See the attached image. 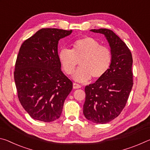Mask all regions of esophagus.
<instances>
[{"label":"esophagus","mask_w":150,"mask_h":150,"mask_svg":"<svg viewBox=\"0 0 150 150\" xmlns=\"http://www.w3.org/2000/svg\"><path fill=\"white\" fill-rule=\"evenodd\" d=\"M81 87V86L80 85L77 84V83H74L73 84V88H74V89H77V88H80Z\"/></svg>","instance_id":"esophagus-1"}]
</instances>
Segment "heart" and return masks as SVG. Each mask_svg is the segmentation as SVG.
<instances>
[{
	"label": "heart",
	"mask_w": 150,
	"mask_h": 150,
	"mask_svg": "<svg viewBox=\"0 0 150 150\" xmlns=\"http://www.w3.org/2000/svg\"><path fill=\"white\" fill-rule=\"evenodd\" d=\"M58 57L63 70L68 75L73 73L78 61L81 60V67L72 76L75 81L80 83L88 81L92 77L95 79L103 77L112 62L110 50L90 37L76 40L71 50L63 48Z\"/></svg>",
	"instance_id": "heart-1"
}]
</instances>
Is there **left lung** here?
Listing matches in <instances>:
<instances>
[{
	"mask_svg": "<svg viewBox=\"0 0 150 150\" xmlns=\"http://www.w3.org/2000/svg\"><path fill=\"white\" fill-rule=\"evenodd\" d=\"M90 31L105 35L110 48L112 62L103 77L85 87L83 114L92 122L106 124L120 115L128 100L133 86V59L125 43L112 30Z\"/></svg>",
	"mask_w": 150,
	"mask_h": 150,
	"instance_id": "1",
	"label": "left lung"
}]
</instances>
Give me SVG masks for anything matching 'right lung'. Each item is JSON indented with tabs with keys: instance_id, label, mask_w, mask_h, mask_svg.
Returning a JSON list of instances; mask_svg holds the SVG:
<instances>
[{
	"instance_id": "obj_1",
	"label": "right lung",
	"mask_w": 150,
	"mask_h": 150,
	"mask_svg": "<svg viewBox=\"0 0 150 150\" xmlns=\"http://www.w3.org/2000/svg\"><path fill=\"white\" fill-rule=\"evenodd\" d=\"M72 32L42 28L20 48L14 73L18 96L35 120L49 122L59 118L72 90L71 81L61 69L57 48L59 40Z\"/></svg>"
}]
</instances>
